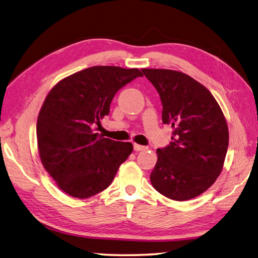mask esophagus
<instances>
[{
  "instance_id": "esophagus-1",
  "label": "esophagus",
  "mask_w": 258,
  "mask_h": 258,
  "mask_svg": "<svg viewBox=\"0 0 258 258\" xmlns=\"http://www.w3.org/2000/svg\"><path fill=\"white\" fill-rule=\"evenodd\" d=\"M134 150L136 152H140V151H145L146 147L143 145H140V144H134Z\"/></svg>"
}]
</instances>
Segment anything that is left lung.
I'll return each mask as SVG.
<instances>
[{"label":"left lung","instance_id":"1","mask_svg":"<svg viewBox=\"0 0 258 258\" xmlns=\"http://www.w3.org/2000/svg\"><path fill=\"white\" fill-rule=\"evenodd\" d=\"M163 104L162 119L172 125V142L158 149L151 183L174 201H187L215 183L224 166L228 126L221 106L204 85L166 69H143Z\"/></svg>","mask_w":258,"mask_h":258}]
</instances>
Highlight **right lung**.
Masks as SVG:
<instances>
[{
	"label": "right lung",
	"instance_id": "right-lung-1",
	"mask_svg": "<svg viewBox=\"0 0 258 258\" xmlns=\"http://www.w3.org/2000/svg\"><path fill=\"white\" fill-rule=\"evenodd\" d=\"M143 76L139 69L92 67L64 78L46 95L36 138L45 171L65 193L89 199L111 185L133 151L130 142L96 133L120 87Z\"/></svg>",
	"mask_w": 258,
	"mask_h": 258
}]
</instances>
